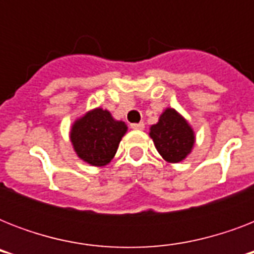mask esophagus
Instances as JSON below:
<instances>
[{
	"instance_id": "34e87169",
	"label": "esophagus",
	"mask_w": 254,
	"mask_h": 254,
	"mask_svg": "<svg viewBox=\"0 0 254 254\" xmlns=\"http://www.w3.org/2000/svg\"><path fill=\"white\" fill-rule=\"evenodd\" d=\"M130 127H131V129H134V130H143V129H145V124L143 123L131 124Z\"/></svg>"
}]
</instances>
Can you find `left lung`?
Instances as JSON below:
<instances>
[{"label": "left lung", "mask_w": 254, "mask_h": 254, "mask_svg": "<svg viewBox=\"0 0 254 254\" xmlns=\"http://www.w3.org/2000/svg\"><path fill=\"white\" fill-rule=\"evenodd\" d=\"M150 137L162 158L171 163L183 161L195 142V135L189 123L171 108H167L158 123L150 127Z\"/></svg>", "instance_id": "8db88e82"}]
</instances>
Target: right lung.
<instances>
[{
	"instance_id": "1",
	"label": "right lung",
	"mask_w": 254,
	"mask_h": 254,
	"mask_svg": "<svg viewBox=\"0 0 254 254\" xmlns=\"http://www.w3.org/2000/svg\"><path fill=\"white\" fill-rule=\"evenodd\" d=\"M127 129L125 123L116 121L109 112L97 108L75 121L71 142L84 162L92 166H105L115 157Z\"/></svg>"
}]
</instances>
